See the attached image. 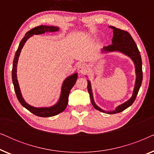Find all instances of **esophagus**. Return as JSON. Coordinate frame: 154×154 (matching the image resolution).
<instances>
[{
	"label": "esophagus",
	"mask_w": 154,
	"mask_h": 154,
	"mask_svg": "<svg viewBox=\"0 0 154 154\" xmlns=\"http://www.w3.org/2000/svg\"><path fill=\"white\" fill-rule=\"evenodd\" d=\"M87 70H88V66L85 64L82 63V64H80L79 66H78V71H79L80 73H85V71H87Z\"/></svg>",
	"instance_id": "esophagus-1"
}]
</instances>
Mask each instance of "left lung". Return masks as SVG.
I'll list each match as a JSON object with an SVG mask.
<instances>
[{
    "mask_svg": "<svg viewBox=\"0 0 154 154\" xmlns=\"http://www.w3.org/2000/svg\"><path fill=\"white\" fill-rule=\"evenodd\" d=\"M110 28L113 29V36L112 38V44L108 46H105L103 48L102 52H113V51H119L124 53L126 55L129 56L132 59L134 63L135 66V71H136V82L135 85H134V89L132 94V97L129 100L124 103V104L120 105L116 109L115 111H103L102 109L97 106L93 100V95H92L91 85L89 81H88V91L90 94V100L94 108L102 112H106L109 114H113V113H120L128 108L130 106H131L132 103L135 100L136 97L137 95V93L140 90V86L142 85V79H143V73H142V58H141L140 52L139 51L137 46L135 42L132 38L131 35L128 31L124 30H121L120 29H117L114 26H111Z\"/></svg>",
    "mask_w": 154,
    "mask_h": 154,
    "instance_id": "1",
    "label": "left lung"
}]
</instances>
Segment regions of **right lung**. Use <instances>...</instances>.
I'll list each match as a JSON object with an SVG mask.
<instances>
[{"mask_svg":"<svg viewBox=\"0 0 154 154\" xmlns=\"http://www.w3.org/2000/svg\"><path fill=\"white\" fill-rule=\"evenodd\" d=\"M59 31V28L56 26H36L35 28L31 29L28 32H26L25 34V36L23 38L21 41L20 45H19L18 49L16 51L15 55L13 60V64H12V83L14 85V89L15 91L17 97L19 102L23 106L25 107L26 109L31 112L35 116L40 117H51L57 115L62 111H64L66 107L68 104V98L69 94L70 92L71 88L73 87L75 85V82H76L78 75L77 73L71 75V76H69L67 79L65 80L63 83L62 92H61V95L59 102L53 106L48 107V108H35V107L31 106L29 105L22 98V94L20 92V87H19V84L17 79V64L18 58L20 57L21 50H22L23 46L24 43H26L27 39L30 38L31 35L33 34H41L45 32H55V31Z\"/></svg>","mask_w":154,"mask_h":154,"instance_id":"right-lung-1","label":"right lung"}]
</instances>
